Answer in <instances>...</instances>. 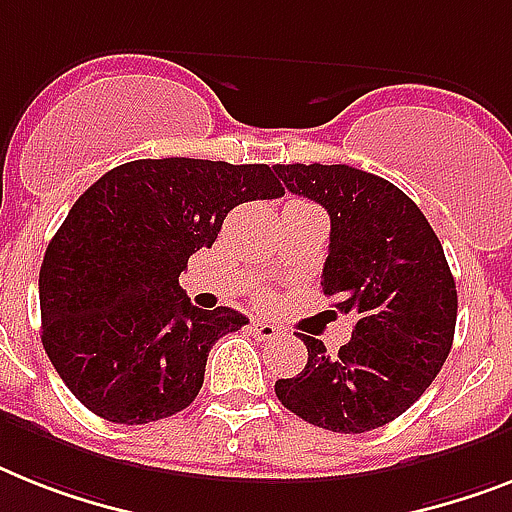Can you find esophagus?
<instances>
[{"label": "esophagus", "mask_w": 512, "mask_h": 512, "mask_svg": "<svg viewBox=\"0 0 512 512\" xmlns=\"http://www.w3.org/2000/svg\"><path fill=\"white\" fill-rule=\"evenodd\" d=\"M251 332H253V335H256V340H264V342L277 340V337L282 335L280 327H277V324L264 322V319H256V322L251 324Z\"/></svg>", "instance_id": "1"}]
</instances>
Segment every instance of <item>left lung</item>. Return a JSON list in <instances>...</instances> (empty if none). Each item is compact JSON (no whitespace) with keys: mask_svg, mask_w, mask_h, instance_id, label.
<instances>
[{"mask_svg":"<svg viewBox=\"0 0 512 512\" xmlns=\"http://www.w3.org/2000/svg\"><path fill=\"white\" fill-rule=\"evenodd\" d=\"M295 196L329 214L322 290L356 316L337 356L298 335L306 369L277 379L287 411L329 432L363 434L390 424L426 392L450 356L458 293L442 243L390 180L348 164H274Z\"/></svg>","mask_w":512,"mask_h":512,"instance_id":"left-lung-1","label":"left lung"}]
</instances>
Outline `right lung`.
I'll return each mask as SVG.
<instances>
[{
    "label": "right lung",
    "instance_id": "obj_1",
    "mask_svg": "<svg viewBox=\"0 0 512 512\" xmlns=\"http://www.w3.org/2000/svg\"><path fill=\"white\" fill-rule=\"evenodd\" d=\"M266 164L135 159L73 204L38 274L41 342L80 403L112 424H149L196 400L211 345L248 319L190 306L188 259L227 211L280 198Z\"/></svg>",
    "mask_w": 512,
    "mask_h": 512
}]
</instances>
